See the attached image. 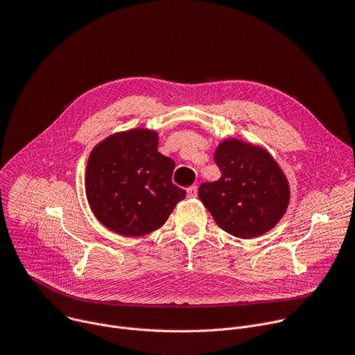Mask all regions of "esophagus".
I'll use <instances>...</instances> for the list:
<instances>
[{"label":"esophagus","instance_id":"34e87169","mask_svg":"<svg viewBox=\"0 0 355 355\" xmlns=\"http://www.w3.org/2000/svg\"><path fill=\"white\" fill-rule=\"evenodd\" d=\"M187 197H189V198L197 197V186H190V187L187 189Z\"/></svg>","mask_w":355,"mask_h":355}]
</instances>
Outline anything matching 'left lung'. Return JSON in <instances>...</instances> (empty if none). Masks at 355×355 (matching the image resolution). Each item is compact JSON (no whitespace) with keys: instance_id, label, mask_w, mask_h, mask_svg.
<instances>
[{"instance_id":"1","label":"left lung","mask_w":355,"mask_h":355,"mask_svg":"<svg viewBox=\"0 0 355 355\" xmlns=\"http://www.w3.org/2000/svg\"><path fill=\"white\" fill-rule=\"evenodd\" d=\"M214 161L221 178L202 183L198 197L217 225L242 239L272 230L290 202L288 180L275 159L261 147L228 138Z\"/></svg>"}]
</instances>
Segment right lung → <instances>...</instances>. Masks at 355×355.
<instances>
[{
	"label": "right lung",
	"mask_w": 355,
	"mask_h": 355,
	"mask_svg": "<svg viewBox=\"0 0 355 355\" xmlns=\"http://www.w3.org/2000/svg\"><path fill=\"white\" fill-rule=\"evenodd\" d=\"M158 132L132 128L105 138L92 150L85 193L95 217L124 236L161 228L186 191L172 183L175 162L158 153Z\"/></svg>",
	"instance_id": "obj_1"
}]
</instances>
